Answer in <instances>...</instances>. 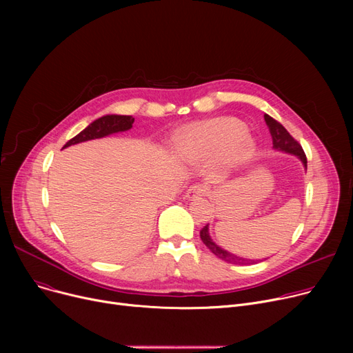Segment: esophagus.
I'll list each match as a JSON object with an SVG mask.
<instances>
[{
  "label": "esophagus",
  "mask_w": 353,
  "mask_h": 353,
  "mask_svg": "<svg viewBox=\"0 0 353 353\" xmlns=\"http://www.w3.org/2000/svg\"><path fill=\"white\" fill-rule=\"evenodd\" d=\"M206 194H208L206 186H203V184H193V186L189 188L186 192V199L193 200V199H199V197H205Z\"/></svg>",
  "instance_id": "obj_1"
}]
</instances>
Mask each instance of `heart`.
Masks as SVG:
<instances>
[{"label":"heart","instance_id":"obj_1","mask_svg":"<svg viewBox=\"0 0 353 353\" xmlns=\"http://www.w3.org/2000/svg\"><path fill=\"white\" fill-rule=\"evenodd\" d=\"M176 152L188 160L206 159L228 150L233 161H246L254 150L245 124L234 117H216L183 128L174 141Z\"/></svg>","mask_w":353,"mask_h":353}]
</instances>
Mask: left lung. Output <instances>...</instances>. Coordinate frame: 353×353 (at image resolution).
<instances>
[{"mask_svg": "<svg viewBox=\"0 0 353 353\" xmlns=\"http://www.w3.org/2000/svg\"><path fill=\"white\" fill-rule=\"evenodd\" d=\"M265 121L269 127V132H270V136H272V140H273V148L274 150H279V152H283V153H289V154H293L298 157L302 164L305 165V169L307 167V160H306V156H305V152L302 145L296 141L289 133L288 130L281 124L277 123L274 119H272L269 114H265ZM200 239L203 240V243H205L210 252L213 254H216L219 259H221V261H225L228 263H233V265H253V263H257L259 261H252V259H246V257H240L234 253H230L228 250H225L223 248H220L219 245H216L212 237H210V233H209V225H206L205 228H203L200 230Z\"/></svg>", "mask_w": 353, "mask_h": 353, "instance_id": "8db88e82", "label": "left lung"}]
</instances>
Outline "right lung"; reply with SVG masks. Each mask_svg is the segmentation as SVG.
Returning <instances> with one entry per match:
<instances>
[{
	"label": "right lung",
	"mask_w": 353,
	"mask_h": 353,
	"mask_svg": "<svg viewBox=\"0 0 353 353\" xmlns=\"http://www.w3.org/2000/svg\"><path fill=\"white\" fill-rule=\"evenodd\" d=\"M134 119L132 116H119V114H107L103 116L97 120L88 124L81 133H79L76 137H72L68 140L63 148L72 145V144H79L83 141L88 140H94V139H101L110 134L120 133V132H127L133 127Z\"/></svg>",
	"instance_id": "add662e5"
}]
</instances>
